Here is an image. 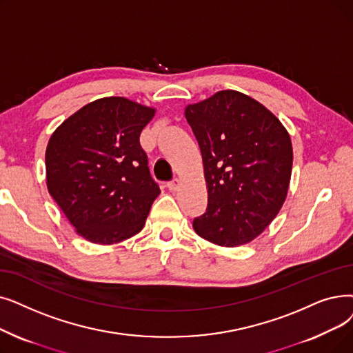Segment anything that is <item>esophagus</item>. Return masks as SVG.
Masks as SVG:
<instances>
[{
	"mask_svg": "<svg viewBox=\"0 0 353 353\" xmlns=\"http://www.w3.org/2000/svg\"><path fill=\"white\" fill-rule=\"evenodd\" d=\"M179 186H180V180H179V179H173L172 181H168V183H167V189L170 190V192L177 190V189H179Z\"/></svg>",
	"mask_w": 353,
	"mask_h": 353,
	"instance_id": "34e87169",
	"label": "esophagus"
}]
</instances>
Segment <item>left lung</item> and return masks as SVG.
<instances>
[{"mask_svg":"<svg viewBox=\"0 0 353 353\" xmlns=\"http://www.w3.org/2000/svg\"><path fill=\"white\" fill-rule=\"evenodd\" d=\"M185 114L208 186L206 212L193 219L196 234L221 247L251 242L285 201L293 165L288 132L264 105L236 90H219Z\"/></svg>","mask_w":353,"mask_h":353,"instance_id":"1","label":"left lung"}]
</instances>
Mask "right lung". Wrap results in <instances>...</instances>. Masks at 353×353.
Listing matches in <instances>:
<instances>
[{
  "label": "right lung",
  "instance_id": "1",
  "mask_svg": "<svg viewBox=\"0 0 353 353\" xmlns=\"http://www.w3.org/2000/svg\"><path fill=\"white\" fill-rule=\"evenodd\" d=\"M154 112L121 97L102 98L74 112L50 137L49 193L85 239L111 245L143 229L160 194L140 144Z\"/></svg>",
  "mask_w": 353,
  "mask_h": 353
}]
</instances>
